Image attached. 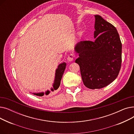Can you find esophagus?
I'll use <instances>...</instances> for the list:
<instances>
[{"instance_id":"34e87169","label":"esophagus","mask_w":134,"mask_h":134,"mask_svg":"<svg viewBox=\"0 0 134 134\" xmlns=\"http://www.w3.org/2000/svg\"><path fill=\"white\" fill-rule=\"evenodd\" d=\"M74 58V55L73 54H71L69 55H68V58H67V61L68 62H71L73 60Z\"/></svg>"}]
</instances>
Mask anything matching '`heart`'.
Here are the masks:
<instances>
[{"mask_svg":"<svg viewBox=\"0 0 134 134\" xmlns=\"http://www.w3.org/2000/svg\"><path fill=\"white\" fill-rule=\"evenodd\" d=\"M81 34V32H79V35H80Z\"/></svg>","mask_w":134,"mask_h":134,"instance_id":"1","label":"heart"}]
</instances>
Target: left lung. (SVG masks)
I'll return each instance as SVG.
<instances>
[{"instance_id":"8db88e82","label":"left lung","mask_w":134,"mask_h":134,"mask_svg":"<svg viewBox=\"0 0 134 134\" xmlns=\"http://www.w3.org/2000/svg\"><path fill=\"white\" fill-rule=\"evenodd\" d=\"M94 41H80L75 46L79 57L83 83L90 89L108 86L117 77L122 62V43L116 27L95 15Z\"/></svg>"}]
</instances>
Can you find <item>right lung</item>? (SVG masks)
Wrapping results in <instances>:
<instances>
[{
    "label": "right lung",
    "mask_w": 134,
    "mask_h": 134,
    "mask_svg": "<svg viewBox=\"0 0 134 134\" xmlns=\"http://www.w3.org/2000/svg\"><path fill=\"white\" fill-rule=\"evenodd\" d=\"M66 62H62L58 65V68H56L55 71V79L54 81V83L53 84V87L51 88V91L47 90L45 92H39V93H32L34 95L38 96H43L44 94L48 95L51 93V91H54V90H57L60 85L61 83V80L62 79V75L63 73L65 72V70L66 68Z\"/></svg>",
    "instance_id": "add662e5"
}]
</instances>
